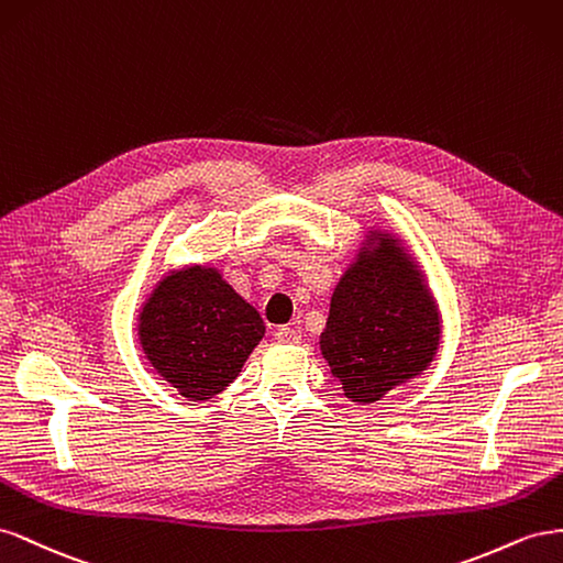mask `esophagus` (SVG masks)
Listing matches in <instances>:
<instances>
[{
  "mask_svg": "<svg viewBox=\"0 0 563 563\" xmlns=\"http://www.w3.org/2000/svg\"><path fill=\"white\" fill-rule=\"evenodd\" d=\"M276 340L283 344H297L301 340V328L299 325H283L276 332Z\"/></svg>",
  "mask_w": 563,
  "mask_h": 563,
  "instance_id": "1",
  "label": "esophagus"
}]
</instances>
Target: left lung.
Listing matches in <instances>:
<instances>
[{
	"instance_id": "left-lung-1",
	"label": "left lung",
	"mask_w": 563,
	"mask_h": 563,
	"mask_svg": "<svg viewBox=\"0 0 563 563\" xmlns=\"http://www.w3.org/2000/svg\"><path fill=\"white\" fill-rule=\"evenodd\" d=\"M443 320L427 271L398 233H363L330 297L320 353L353 404H377L420 377L441 346Z\"/></svg>"
}]
</instances>
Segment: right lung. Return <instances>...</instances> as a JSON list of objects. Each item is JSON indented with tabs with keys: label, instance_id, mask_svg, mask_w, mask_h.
<instances>
[{
	"label": "right lung",
	"instance_id": "obj_1",
	"mask_svg": "<svg viewBox=\"0 0 563 563\" xmlns=\"http://www.w3.org/2000/svg\"><path fill=\"white\" fill-rule=\"evenodd\" d=\"M264 320L214 264H186L159 278L136 316L153 371L188 400H210L243 373Z\"/></svg>",
	"mask_w": 563,
	"mask_h": 563
}]
</instances>
